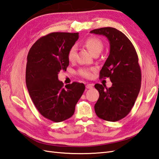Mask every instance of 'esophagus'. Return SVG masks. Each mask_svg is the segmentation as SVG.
Wrapping results in <instances>:
<instances>
[{
    "instance_id": "esophagus-1",
    "label": "esophagus",
    "mask_w": 159,
    "mask_h": 159,
    "mask_svg": "<svg viewBox=\"0 0 159 159\" xmlns=\"http://www.w3.org/2000/svg\"><path fill=\"white\" fill-rule=\"evenodd\" d=\"M86 88L87 89H92L93 88V85L92 84H87L86 85Z\"/></svg>"
}]
</instances>
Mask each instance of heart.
Wrapping results in <instances>:
<instances>
[{
  "label": "heart",
  "instance_id": "obj_1",
  "mask_svg": "<svg viewBox=\"0 0 159 159\" xmlns=\"http://www.w3.org/2000/svg\"><path fill=\"white\" fill-rule=\"evenodd\" d=\"M85 46L87 47L89 51L93 55L96 54H100L103 49V43L101 39L96 38V37H89L85 42ZM76 48L75 46L71 47L67 53V59L70 61L72 62L76 59ZM80 75H81L85 78H90L92 76V73L90 70L87 69H80L79 71Z\"/></svg>",
  "mask_w": 159,
  "mask_h": 159
}]
</instances>
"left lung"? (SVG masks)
Returning <instances> with one entry per match:
<instances>
[{"label":"left lung","mask_w":159,"mask_h":159,"mask_svg":"<svg viewBox=\"0 0 159 159\" xmlns=\"http://www.w3.org/2000/svg\"><path fill=\"white\" fill-rule=\"evenodd\" d=\"M91 33L107 37L109 55L100 72V79L109 77L112 86L96 84L100 96L94 106L97 116L117 121L130 113L139 93L141 68L134 46L123 33L112 27L94 29Z\"/></svg>","instance_id":"8db88e82"}]
</instances>
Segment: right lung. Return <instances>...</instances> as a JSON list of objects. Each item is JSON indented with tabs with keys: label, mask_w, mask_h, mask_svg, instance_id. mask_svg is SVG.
I'll list each match as a JSON object with an SVG mask.
<instances>
[{
	"label": "right lung",
	"mask_w": 159,
	"mask_h": 159,
	"mask_svg": "<svg viewBox=\"0 0 159 159\" xmlns=\"http://www.w3.org/2000/svg\"><path fill=\"white\" fill-rule=\"evenodd\" d=\"M79 39V33H52L39 38L30 49L26 84L33 104L42 116L55 122L71 117L85 91L83 83L63 87L58 79L69 66L67 53Z\"/></svg>",
	"instance_id": "right-lung-1"
}]
</instances>
